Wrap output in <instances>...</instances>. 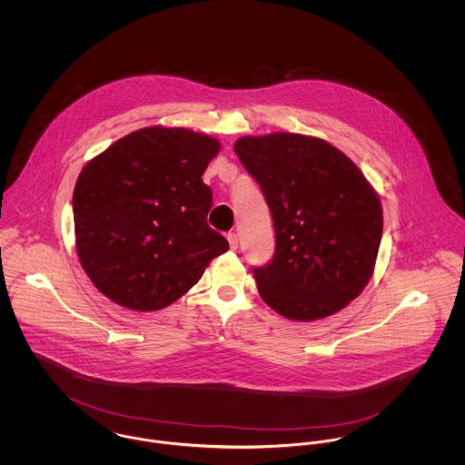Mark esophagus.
Instances as JSON below:
<instances>
[{"label":"esophagus","instance_id":"34e87169","mask_svg":"<svg viewBox=\"0 0 465 465\" xmlns=\"http://www.w3.org/2000/svg\"><path fill=\"white\" fill-rule=\"evenodd\" d=\"M226 239H228V242H230V247H232V249H237V247H239V235H237L235 232H230Z\"/></svg>","mask_w":465,"mask_h":465}]
</instances>
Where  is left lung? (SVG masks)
I'll list each match as a JSON object with an SVG mask.
<instances>
[{
	"instance_id": "obj_1",
	"label": "left lung",
	"mask_w": 465,
	"mask_h": 465,
	"mask_svg": "<svg viewBox=\"0 0 465 465\" xmlns=\"http://www.w3.org/2000/svg\"><path fill=\"white\" fill-rule=\"evenodd\" d=\"M233 150L262 186L275 228L272 262L252 270L263 302L300 322L345 309L375 272L383 213L371 183L315 135H243Z\"/></svg>"
}]
</instances>
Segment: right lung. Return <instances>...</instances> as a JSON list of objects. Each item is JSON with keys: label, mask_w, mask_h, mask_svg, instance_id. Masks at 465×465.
<instances>
[{"label": "right lung", "mask_w": 465, "mask_h": 465, "mask_svg": "<svg viewBox=\"0 0 465 465\" xmlns=\"http://www.w3.org/2000/svg\"><path fill=\"white\" fill-rule=\"evenodd\" d=\"M220 150L213 135L153 125L84 165L73 192L76 254L113 303L165 309L228 251L207 224L213 192L202 181Z\"/></svg>", "instance_id": "obj_1"}]
</instances>
